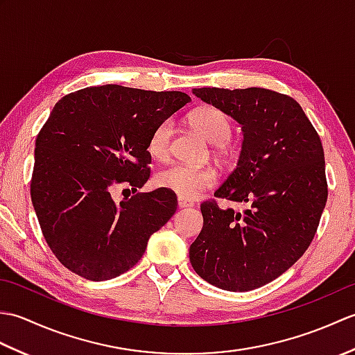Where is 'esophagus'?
<instances>
[{
	"instance_id": "obj_1",
	"label": "esophagus",
	"mask_w": 355,
	"mask_h": 355,
	"mask_svg": "<svg viewBox=\"0 0 355 355\" xmlns=\"http://www.w3.org/2000/svg\"><path fill=\"white\" fill-rule=\"evenodd\" d=\"M178 207H180V209H187V207H193V202H192V201H189V200H186V198H183V197H178Z\"/></svg>"
}]
</instances>
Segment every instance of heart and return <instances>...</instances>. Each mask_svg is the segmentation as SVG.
<instances>
[{"label":"heart","mask_w":355,"mask_h":355,"mask_svg":"<svg viewBox=\"0 0 355 355\" xmlns=\"http://www.w3.org/2000/svg\"><path fill=\"white\" fill-rule=\"evenodd\" d=\"M191 125L212 145H224L230 139L232 123L221 110L205 107L192 112ZM172 122L163 120L155 126L148 140V153L157 160H163L169 154ZM216 171L212 168L173 163L157 173L155 183L164 189L175 192L183 198H195L216 183Z\"/></svg>","instance_id":"obj_1"}]
</instances>
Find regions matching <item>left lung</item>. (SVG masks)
I'll list each match as a JSON object with an SVG mask.
<instances>
[{"label":"left lung","mask_w":355,"mask_h":355,"mask_svg":"<svg viewBox=\"0 0 355 355\" xmlns=\"http://www.w3.org/2000/svg\"><path fill=\"white\" fill-rule=\"evenodd\" d=\"M192 93L243 128L236 168L215 197L245 209L202 202L191 263L221 290L259 288L285 273L318 230L328 197L322 141L300 105L285 94L256 87Z\"/></svg>","instance_id":"8db88e82"}]
</instances>
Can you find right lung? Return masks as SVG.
Wrapping results in <instances>:
<instances>
[{
	"mask_svg": "<svg viewBox=\"0 0 355 355\" xmlns=\"http://www.w3.org/2000/svg\"><path fill=\"white\" fill-rule=\"evenodd\" d=\"M191 102L182 92L120 85L64 96L36 137L30 184L42 235L59 262L89 281H108L134 267L149 236L177 210L166 189L120 202L117 184L148 182V140L158 123Z\"/></svg>",
	"mask_w": 355,
	"mask_h": 355,
	"instance_id": "right-lung-1",
	"label": "right lung"
}]
</instances>
